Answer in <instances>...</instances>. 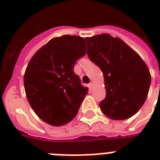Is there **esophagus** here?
Returning a JSON list of instances; mask_svg holds the SVG:
<instances>
[{
  "label": "esophagus",
  "mask_w": 160,
  "mask_h": 160,
  "mask_svg": "<svg viewBox=\"0 0 160 160\" xmlns=\"http://www.w3.org/2000/svg\"><path fill=\"white\" fill-rule=\"evenodd\" d=\"M89 85V88H90V90H91V89H92V88H93V83L92 82H90V84H89V85Z\"/></svg>",
  "instance_id": "esophagus-1"
}]
</instances>
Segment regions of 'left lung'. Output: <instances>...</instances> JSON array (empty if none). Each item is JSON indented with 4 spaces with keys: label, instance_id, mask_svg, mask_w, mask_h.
<instances>
[{
    "label": "left lung",
    "instance_id": "1",
    "mask_svg": "<svg viewBox=\"0 0 160 160\" xmlns=\"http://www.w3.org/2000/svg\"><path fill=\"white\" fill-rule=\"evenodd\" d=\"M87 55L102 70L106 96L101 111L114 120L129 119L144 105L151 75L142 58L125 42L109 34L86 37Z\"/></svg>",
    "mask_w": 160,
    "mask_h": 160
}]
</instances>
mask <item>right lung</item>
Wrapping results in <instances>:
<instances>
[{
	"mask_svg": "<svg viewBox=\"0 0 160 160\" xmlns=\"http://www.w3.org/2000/svg\"><path fill=\"white\" fill-rule=\"evenodd\" d=\"M86 54L85 39L65 36L51 39L28 63L24 87L29 104L37 116L53 126L72 120L88 93L74 72V66Z\"/></svg>",
	"mask_w": 160,
	"mask_h": 160,
	"instance_id": "add662e5",
	"label": "right lung"
}]
</instances>
